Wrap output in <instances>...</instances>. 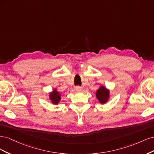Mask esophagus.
Listing matches in <instances>:
<instances>
[{
    "instance_id": "obj_1",
    "label": "esophagus",
    "mask_w": 154,
    "mask_h": 154,
    "mask_svg": "<svg viewBox=\"0 0 154 154\" xmlns=\"http://www.w3.org/2000/svg\"><path fill=\"white\" fill-rule=\"evenodd\" d=\"M75 90L77 91V92H80L82 91V88L80 87V86H76L75 87Z\"/></svg>"
}]
</instances>
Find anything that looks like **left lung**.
<instances>
[{
    "label": "left lung",
    "instance_id": "left-lung-1",
    "mask_svg": "<svg viewBox=\"0 0 154 154\" xmlns=\"http://www.w3.org/2000/svg\"><path fill=\"white\" fill-rule=\"evenodd\" d=\"M96 96L97 99L99 100L100 103L104 104L108 101L109 97H110V91L109 89H107L104 86L101 85L100 87L97 90Z\"/></svg>",
    "mask_w": 154,
    "mask_h": 154
}]
</instances>
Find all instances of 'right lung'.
Here are the masks:
<instances>
[{
	"label": "right lung",
	"mask_w": 154,
	"mask_h": 154,
	"mask_svg": "<svg viewBox=\"0 0 154 154\" xmlns=\"http://www.w3.org/2000/svg\"><path fill=\"white\" fill-rule=\"evenodd\" d=\"M49 99L54 105H58L61 100V94L57 91V88H55L49 94Z\"/></svg>",
	"instance_id": "obj_1"
}]
</instances>
